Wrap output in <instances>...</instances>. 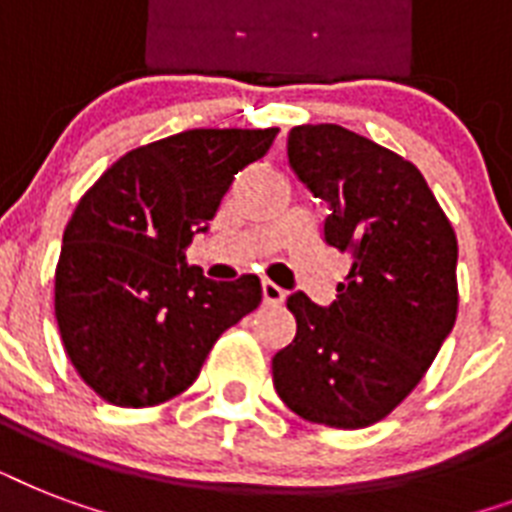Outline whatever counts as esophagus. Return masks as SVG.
Masks as SVG:
<instances>
[{
    "label": "esophagus",
    "mask_w": 512,
    "mask_h": 512,
    "mask_svg": "<svg viewBox=\"0 0 512 512\" xmlns=\"http://www.w3.org/2000/svg\"><path fill=\"white\" fill-rule=\"evenodd\" d=\"M284 297L287 292L279 287V284H273V281H263V300L268 305H281L284 303Z\"/></svg>",
    "instance_id": "34e87169"
}]
</instances>
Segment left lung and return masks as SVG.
Here are the masks:
<instances>
[{
	"label": "left lung",
	"mask_w": 512,
	"mask_h": 512,
	"mask_svg": "<svg viewBox=\"0 0 512 512\" xmlns=\"http://www.w3.org/2000/svg\"><path fill=\"white\" fill-rule=\"evenodd\" d=\"M289 167L329 204L324 241L350 255L329 308L289 295L297 335L273 388L303 420L369 428L404 401L457 319V236L422 172L340 124L289 132Z\"/></svg>",
	"instance_id": "left-lung-1"
}]
</instances>
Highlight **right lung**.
Masks as SVG:
<instances>
[{
	"mask_svg": "<svg viewBox=\"0 0 512 512\" xmlns=\"http://www.w3.org/2000/svg\"><path fill=\"white\" fill-rule=\"evenodd\" d=\"M276 135L177 132L132 148L79 199L55 268V319L76 374L103 401L140 409L175 398L217 337L260 305L257 276L207 279L185 247Z\"/></svg>",
	"mask_w": 512,
	"mask_h": 512,
	"instance_id": "obj_1",
	"label": "right lung"
}]
</instances>
